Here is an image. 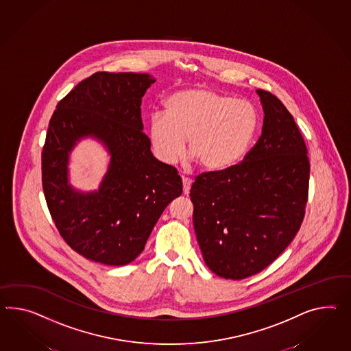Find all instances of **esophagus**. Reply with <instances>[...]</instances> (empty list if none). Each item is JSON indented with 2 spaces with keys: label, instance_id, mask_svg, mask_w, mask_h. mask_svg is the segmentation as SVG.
Wrapping results in <instances>:
<instances>
[{
  "label": "esophagus",
  "instance_id": "esophagus-1",
  "mask_svg": "<svg viewBox=\"0 0 351 351\" xmlns=\"http://www.w3.org/2000/svg\"><path fill=\"white\" fill-rule=\"evenodd\" d=\"M182 183H183V193H184V195H189L191 184H192V180L187 178V177H182Z\"/></svg>",
  "mask_w": 351,
  "mask_h": 351
}]
</instances>
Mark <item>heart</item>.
I'll return each mask as SVG.
<instances>
[{"mask_svg": "<svg viewBox=\"0 0 351 351\" xmlns=\"http://www.w3.org/2000/svg\"><path fill=\"white\" fill-rule=\"evenodd\" d=\"M165 114L150 118L149 135L156 156L176 164L187 149L207 171H224L242 160L258 128V112L251 101L205 88L171 94Z\"/></svg>", "mask_w": 351, "mask_h": 351, "instance_id": "heart-1", "label": "heart"}]
</instances>
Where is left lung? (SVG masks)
Segmentation results:
<instances>
[{"label": "left lung", "instance_id": "8db88e82", "mask_svg": "<svg viewBox=\"0 0 351 351\" xmlns=\"http://www.w3.org/2000/svg\"><path fill=\"white\" fill-rule=\"evenodd\" d=\"M257 94L265 112L258 141L242 162L198 174L189 193L204 261L225 279L266 269L306 214L311 165L304 138L280 99L262 89Z\"/></svg>", "mask_w": 351, "mask_h": 351}]
</instances>
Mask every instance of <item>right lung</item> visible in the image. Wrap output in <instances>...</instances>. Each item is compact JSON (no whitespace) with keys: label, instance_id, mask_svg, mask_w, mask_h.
Returning a JSON list of instances; mask_svg holds the SVG:
<instances>
[{"label":"right lung","instance_id":"1","mask_svg":"<svg viewBox=\"0 0 351 351\" xmlns=\"http://www.w3.org/2000/svg\"><path fill=\"white\" fill-rule=\"evenodd\" d=\"M147 73L95 72L53 112L42 150L45 202L63 241L88 260L123 266L144 251L164 208L182 195L178 171L155 159L143 132ZM108 146L109 171L98 193L80 194L66 178L68 154L81 136Z\"/></svg>","mask_w":351,"mask_h":351}]
</instances>
